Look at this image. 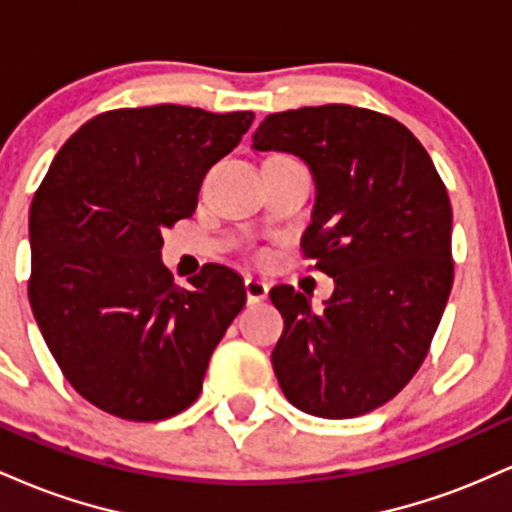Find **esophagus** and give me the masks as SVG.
I'll return each instance as SVG.
<instances>
[{"instance_id": "obj_1", "label": "esophagus", "mask_w": 512, "mask_h": 512, "mask_svg": "<svg viewBox=\"0 0 512 512\" xmlns=\"http://www.w3.org/2000/svg\"><path fill=\"white\" fill-rule=\"evenodd\" d=\"M267 284L260 279H255V276H248L245 279V296H248V303H262L264 298H267Z\"/></svg>"}]
</instances>
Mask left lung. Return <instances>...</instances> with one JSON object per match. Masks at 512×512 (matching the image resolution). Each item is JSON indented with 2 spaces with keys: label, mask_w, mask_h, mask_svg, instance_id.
Returning <instances> with one entry per match:
<instances>
[{
  "label": "left lung",
  "mask_w": 512,
  "mask_h": 512,
  "mask_svg": "<svg viewBox=\"0 0 512 512\" xmlns=\"http://www.w3.org/2000/svg\"><path fill=\"white\" fill-rule=\"evenodd\" d=\"M252 149L308 163L303 255L334 279L322 310L293 286L269 291L284 317L281 390L322 419L383 407L424 363L452 289V209L431 156L395 117L354 105L267 115Z\"/></svg>",
  "instance_id": "1"
}]
</instances>
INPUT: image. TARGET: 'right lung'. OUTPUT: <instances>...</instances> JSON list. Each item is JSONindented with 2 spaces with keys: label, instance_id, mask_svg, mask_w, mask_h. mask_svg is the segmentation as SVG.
Instances as JSON below:
<instances>
[{
  "label": "right lung",
  "instance_id": "obj_1",
  "mask_svg": "<svg viewBox=\"0 0 512 512\" xmlns=\"http://www.w3.org/2000/svg\"><path fill=\"white\" fill-rule=\"evenodd\" d=\"M255 115L151 105L101 113L57 151L31 204L28 301L69 385L127 421H161L202 392L245 305L243 279L204 264L190 289L161 262L207 170Z\"/></svg>",
  "mask_w": 512,
  "mask_h": 512
}]
</instances>
